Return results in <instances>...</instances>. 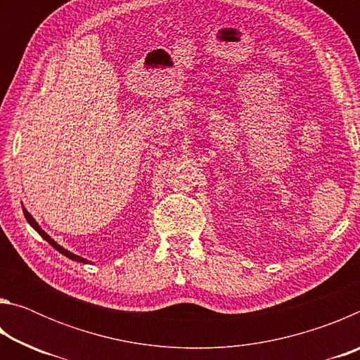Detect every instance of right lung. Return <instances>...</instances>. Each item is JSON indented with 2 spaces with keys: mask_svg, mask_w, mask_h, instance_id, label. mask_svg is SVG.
Segmentation results:
<instances>
[{
  "mask_svg": "<svg viewBox=\"0 0 360 360\" xmlns=\"http://www.w3.org/2000/svg\"><path fill=\"white\" fill-rule=\"evenodd\" d=\"M23 214H25V219H27V221H28V224L30 225H32V227L36 230V231H38V233L42 236V238H44L47 243H49V245H51V246H53V248H56L57 249V251L58 252H62L63 255H66V257H68V259H71V260H76V262H84V264H85V262H87V260H85V259H82V257H79V255H76V254H71L70 251H66V249H63L62 246H58L57 245V243L56 241H53L52 238H51V236H49L47 233H46V231L44 230H42L41 227H39V225L38 224H36V221H34V219L32 217V214H30V212L25 210V208H23Z\"/></svg>",
  "mask_w": 360,
  "mask_h": 360,
  "instance_id": "obj_1",
  "label": "right lung"
}]
</instances>
